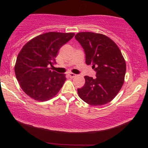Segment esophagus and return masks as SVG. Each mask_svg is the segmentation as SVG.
<instances>
[{
    "mask_svg": "<svg viewBox=\"0 0 148 148\" xmlns=\"http://www.w3.org/2000/svg\"><path fill=\"white\" fill-rule=\"evenodd\" d=\"M68 76L70 77H71V78H73V77H74L75 76H76V74H73V73H69V74H68Z\"/></svg>",
    "mask_w": 148,
    "mask_h": 148,
    "instance_id": "1",
    "label": "esophagus"
}]
</instances>
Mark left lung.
Instances as JSON below:
<instances>
[{"label":"left lung","mask_w":148,"mask_h":148,"mask_svg":"<svg viewBox=\"0 0 148 148\" xmlns=\"http://www.w3.org/2000/svg\"><path fill=\"white\" fill-rule=\"evenodd\" d=\"M76 39L85 53L86 64L92 65L96 77L84 76V85L77 88L83 101L102 106L114 98L124 83L126 64L118 46L103 34L77 33Z\"/></svg>","instance_id":"left-lung-1"}]
</instances>
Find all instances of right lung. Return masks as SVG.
Wrapping results in <instances>:
<instances>
[{
	"instance_id": "obj_1",
	"label": "right lung",
	"mask_w": 148,
	"mask_h": 148,
	"mask_svg": "<svg viewBox=\"0 0 148 148\" xmlns=\"http://www.w3.org/2000/svg\"><path fill=\"white\" fill-rule=\"evenodd\" d=\"M74 33L48 32L30 40L17 56L15 75L21 89L38 101H46L59 92L65 75L51 71L58 50L74 37Z\"/></svg>"
}]
</instances>
